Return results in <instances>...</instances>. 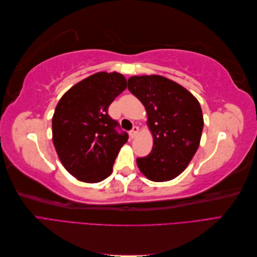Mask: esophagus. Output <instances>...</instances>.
<instances>
[{
  "instance_id": "esophagus-1",
  "label": "esophagus",
  "mask_w": 257,
  "mask_h": 257,
  "mask_svg": "<svg viewBox=\"0 0 257 257\" xmlns=\"http://www.w3.org/2000/svg\"><path fill=\"white\" fill-rule=\"evenodd\" d=\"M138 131H139L138 126H134L133 128H132V131L130 132V136H131V138H135V137L137 136V134H138Z\"/></svg>"
}]
</instances>
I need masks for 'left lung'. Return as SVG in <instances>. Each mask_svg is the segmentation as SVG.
<instances>
[{"mask_svg": "<svg viewBox=\"0 0 257 257\" xmlns=\"http://www.w3.org/2000/svg\"><path fill=\"white\" fill-rule=\"evenodd\" d=\"M128 90L145 106L153 136L152 151L137 159V166L151 181L173 180L199 147L204 127L199 102L182 85L160 75L130 77Z\"/></svg>", "mask_w": 257, "mask_h": 257, "instance_id": "8db88e82", "label": "left lung"}]
</instances>
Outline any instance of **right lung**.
<instances>
[{
	"mask_svg": "<svg viewBox=\"0 0 257 257\" xmlns=\"http://www.w3.org/2000/svg\"><path fill=\"white\" fill-rule=\"evenodd\" d=\"M122 74L98 72L64 93L52 116V142L62 165L77 180L97 183L112 173L127 134L115 131L108 114L113 99L126 89Z\"/></svg>",
	"mask_w": 257,
	"mask_h": 257,
	"instance_id": "obj_1",
	"label": "right lung"
}]
</instances>
